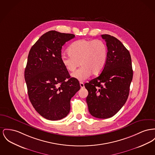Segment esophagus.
<instances>
[{
	"instance_id": "1",
	"label": "esophagus",
	"mask_w": 155,
	"mask_h": 155,
	"mask_svg": "<svg viewBox=\"0 0 155 155\" xmlns=\"http://www.w3.org/2000/svg\"><path fill=\"white\" fill-rule=\"evenodd\" d=\"M80 87H81V88H83L84 87V83H83V82H80Z\"/></svg>"
}]
</instances>
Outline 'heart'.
I'll use <instances>...</instances> for the list:
<instances>
[{"mask_svg": "<svg viewBox=\"0 0 155 155\" xmlns=\"http://www.w3.org/2000/svg\"><path fill=\"white\" fill-rule=\"evenodd\" d=\"M69 54L61 55V61L71 73L81 66L72 77L79 80L97 75L104 70L108 58V48L100 40H78L73 43L68 50Z\"/></svg>", "mask_w": 155, "mask_h": 155, "instance_id": "1", "label": "heart"}]
</instances>
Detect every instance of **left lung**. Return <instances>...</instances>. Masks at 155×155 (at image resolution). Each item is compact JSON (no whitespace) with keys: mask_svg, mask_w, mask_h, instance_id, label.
Returning a JSON list of instances; mask_svg holds the SVG:
<instances>
[{"mask_svg":"<svg viewBox=\"0 0 155 155\" xmlns=\"http://www.w3.org/2000/svg\"><path fill=\"white\" fill-rule=\"evenodd\" d=\"M101 37L108 48L107 63L100 75L84 86L91 115L107 119L115 115L127 100L133 70L130 55L124 45L109 35Z\"/></svg>","mask_w":155,"mask_h":155,"instance_id":"8db88e82","label":"left lung"}]
</instances>
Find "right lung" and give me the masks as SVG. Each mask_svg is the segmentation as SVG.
I'll return each mask as SVG.
<instances>
[{
	"instance_id": "add662e5",
	"label": "right lung",
	"mask_w": 155,
	"mask_h": 155,
	"mask_svg": "<svg viewBox=\"0 0 155 155\" xmlns=\"http://www.w3.org/2000/svg\"><path fill=\"white\" fill-rule=\"evenodd\" d=\"M75 35L51 30L31 47L25 71L28 95L43 118L57 120L70 110V100L80 89L77 79L70 77L61 61V48Z\"/></svg>"
}]
</instances>
